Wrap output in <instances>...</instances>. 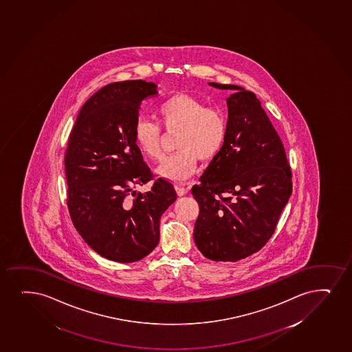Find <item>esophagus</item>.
Returning a JSON list of instances; mask_svg holds the SVG:
<instances>
[{
	"label": "esophagus",
	"mask_w": 352,
	"mask_h": 352,
	"mask_svg": "<svg viewBox=\"0 0 352 352\" xmlns=\"http://www.w3.org/2000/svg\"><path fill=\"white\" fill-rule=\"evenodd\" d=\"M175 190H177L178 195H185L187 192H188V188H187V187L182 186V185H177V186H175Z\"/></svg>",
	"instance_id": "1"
}]
</instances>
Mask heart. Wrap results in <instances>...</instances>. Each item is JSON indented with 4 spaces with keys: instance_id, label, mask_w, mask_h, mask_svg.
Segmentation results:
<instances>
[{
    "instance_id": "1",
    "label": "heart",
    "mask_w": 352,
    "mask_h": 352,
    "mask_svg": "<svg viewBox=\"0 0 352 352\" xmlns=\"http://www.w3.org/2000/svg\"><path fill=\"white\" fill-rule=\"evenodd\" d=\"M157 119L168 132L179 129L175 142L178 152L165 157L157 168L159 175L170 182H186L197 172L199 159L211 162L228 137V119L223 111L206 107L203 100L190 94H175L164 100L157 108ZM133 139L145 157L162 159V129L157 122L135 121Z\"/></svg>"
}]
</instances>
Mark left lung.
Here are the masks:
<instances>
[{"label":"left lung","instance_id":"left-lung-1","mask_svg":"<svg viewBox=\"0 0 352 352\" xmlns=\"http://www.w3.org/2000/svg\"><path fill=\"white\" fill-rule=\"evenodd\" d=\"M208 85L232 94L225 145L192 187L200 207L195 241L211 261H236L272 236L292 195V172L256 94L236 85Z\"/></svg>","mask_w":352,"mask_h":352}]
</instances>
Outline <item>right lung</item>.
Instances as JSON below:
<instances>
[{
	"label": "right lung",
	"instance_id": "right-lung-1",
	"mask_svg": "<svg viewBox=\"0 0 352 352\" xmlns=\"http://www.w3.org/2000/svg\"><path fill=\"white\" fill-rule=\"evenodd\" d=\"M144 80L109 83L80 109L65 153L67 206L80 236L118 263L142 259L159 244L162 213L175 201L168 180H153L133 139L141 101L157 94Z\"/></svg>",
	"mask_w": 352,
	"mask_h": 352
}]
</instances>
